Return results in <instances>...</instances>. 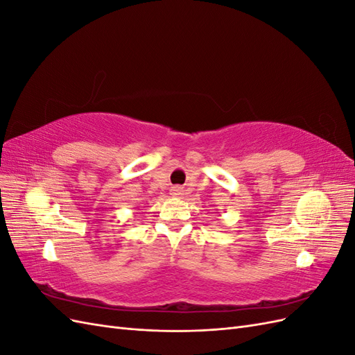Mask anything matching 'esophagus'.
Instances as JSON below:
<instances>
[{"mask_svg":"<svg viewBox=\"0 0 355 355\" xmlns=\"http://www.w3.org/2000/svg\"><path fill=\"white\" fill-rule=\"evenodd\" d=\"M182 194H184V191H182V188H179V187H175L173 189H171V196L173 197H180Z\"/></svg>","mask_w":355,"mask_h":355,"instance_id":"1","label":"esophagus"}]
</instances>
